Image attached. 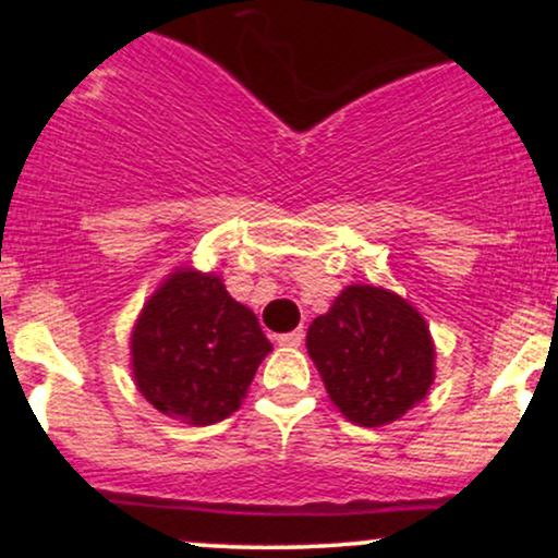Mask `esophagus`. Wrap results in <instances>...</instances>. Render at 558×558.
Returning a JSON list of instances; mask_svg holds the SVG:
<instances>
[{
	"label": "esophagus",
	"instance_id": "1",
	"mask_svg": "<svg viewBox=\"0 0 558 558\" xmlns=\"http://www.w3.org/2000/svg\"><path fill=\"white\" fill-rule=\"evenodd\" d=\"M301 341H304V330H291V332H283V336H278L280 345H301Z\"/></svg>",
	"mask_w": 558,
	"mask_h": 558
}]
</instances>
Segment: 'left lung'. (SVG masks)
<instances>
[{
	"mask_svg": "<svg viewBox=\"0 0 558 558\" xmlns=\"http://www.w3.org/2000/svg\"><path fill=\"white\" fill-rule=\"evenodd\" d=\"M306 349L343 417L380 427L403 417L433 386L425 319L386 288L349 286L306 332Z\"/></svg>",
	"mask_w": 558,
	"mask_h": 558,
	"instance_id": "1",
	"label": "left lung"
}]
</instances>
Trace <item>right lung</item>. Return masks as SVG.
<instances>
[{"mask_svg": "<svg viewBox=\"0 0 558 558\" xmlns=\"http://www.w3.org/2000/svg\"><path fill=\"white\" fill-rule=\"evenodd\" d=\"M272 351L252 310L220 278L178 270L146 301L131 338L133 377L168 417L213 425L241 407Z\"/></svg>", "mask_w": 558, "mask_h": 558, "instance_id": "right-lung-1", "label": "right lung"}]
</instances>
